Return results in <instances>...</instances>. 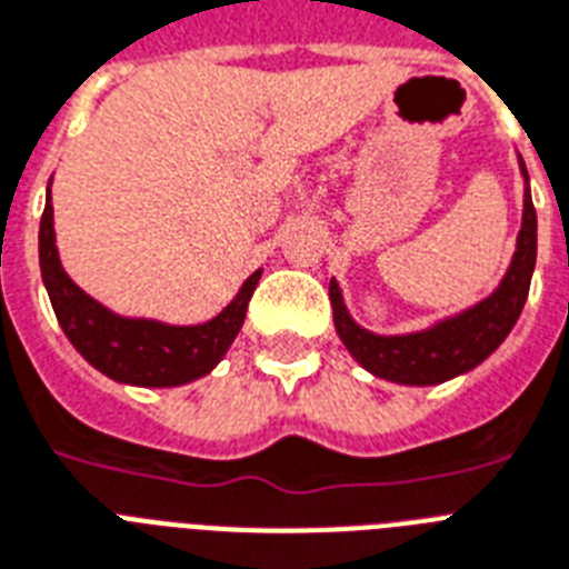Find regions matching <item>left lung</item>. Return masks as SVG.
<instances>
[{"label": "left lung", "instance_id": "1", "mask_svg": "<svg viewBox=\"0 0 569 569\" xmlns=\"http://www.w3.org/2000/svg\"><path fill=\"white\" fill-rule=\"evenodd\" d=\"M517 161L526 181L520 234H517V249L506 276L490 297L452 317H443L429 329L408 331V335H376L352 320L340 284L331 279L329 299L335 311V329L343 347L349 349V356L356 358L363 370H370L385 381H397V385H417V388L440 385L479 367L485 358L497 352L499 343L508 338V331L515 329L529 297L531 272L538 258V213L531 206L529 172L520 156Z\"/></svg>", "mask_w": 569, "mask_h": 569}]
</instances>
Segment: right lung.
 <instances>
[{"instance_id":"1","label":"right lung","mask_w":569,"mask_h":569,"mask_svg":"<svg viewBox=\"0 0 569 569\" xmlns=\"http://www.w3.org/2000/svg\"><path fill=\"white\" fill-rule=\"evenodd\" d=\"M40 272L54 317L81 358L108 379L120 385H138V388H179L208 376L238 338L240 326L247 320L249 299L261 279V270L252 272L240 284L238 297L217 317L199 326H170L147 317H120L84 293L61 267L54 247L49 188L47 208L40 217Z\"/></svg>"}]
</instances>
